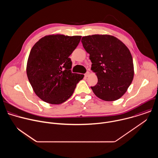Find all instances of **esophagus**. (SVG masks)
<instances>
[{
	"mask_svg": "<svg viewBox=\"0 0 158 158\" xmlns=\"http://www.w3.org/2000/svg\"><path fill=\"white\" fill-rule=\"evenodd\" d=\"M89 72H87V73L84 74L85 77H88V76H89Z\"/></svg>",
	"mask_w": 158,
	"mask_h": 158,
	"instance_id": "esophagus-1",
	"label": "esophagus"
}]
</instances>
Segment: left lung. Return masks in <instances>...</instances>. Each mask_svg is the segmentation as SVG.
Returning <instances> with one entry per match:
<instances>
[{
    "label": "left lung",
    "instance_id": "left-lung-1",
    "mask_svg": "<svg viewBox=\"0 0 158 158\" xmlns=\"http://www.w3.org/2000/svg\"><path fill=\"white\" fill-rule=\"evenodd\" d=\"M83 47L89 54L91 70L98 81L91 87L95 95L106 101L121 98L134 77L131 54L126 45L110 35L95 34L82 37Z\"/></svg>",
    "mask_w": 158,
    "mask_h": 158
}]
</instances>
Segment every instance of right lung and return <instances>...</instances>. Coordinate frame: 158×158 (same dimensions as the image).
<instances>
[{
  "label": "right lung",
  "instance_id": "1",
  "mask_svg": "<svg viewBox=\"0 0 158 158\" xmlns=\"http://www.w3.org/2000/svg\"><path fill=\"white\" fill-rule=\"evenodd\" d=\"M81 36L49 35L32 47L27 64V75L35 94L42 101L59 104L73 94L84 75L73 73L69 57Z\"/></svg>",
  "mask_w": 158,
  "mask_h": 158
}]
</instances>
